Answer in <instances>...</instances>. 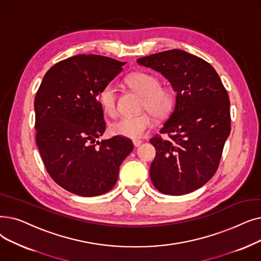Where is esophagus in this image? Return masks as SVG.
Wrapping results in <instances>:
<instances>
[{
    "mask_svg": "<svg viewBox=\"0 0 261 261\" xmlns=\"http://www.w3.org/2000/svg\"><path fill=\"white\" fill-rule=\"evenodd\" d=\"M141 144H142V141H139V140H134L133 141L134 147H139V146H141Z\"/></svg>",
    "mask_w": 261,
    "mask_h": 261,
    "instance_id": "34e87169",
    "label": "esophagus"
}]
</instances>
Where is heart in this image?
Instances as JSON below:
<instances>
[{
  "instance_id": "b5f03b06",
  "label": "heart",
  "mask_w": 261,
  "mask_h": 261,
  "mask_svg": "<svg viewBox=\"0 0 261 261\" xmlns=\"http://www.w3.org/2000/svg\"><path fill=\"white\" fill-rule=\"evenodd\" d=\"M128 85L142 96L141 108L151 113L155 118L166 117L174 108L175 97L172 90L160 87V81L152 74L138 72L127 79ZM99 103L106 114L113 116L116 113L117 94L115 85L108 83L100 89ZM151 126V117L148 113L138 115H123L113 121L110 130L113 134L129 139H139Z\"/></svg>"
}]
</instances>
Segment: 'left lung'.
<instances>
[{"label": "left lung", "instance_id": "obj_1", "mask_svg": "<svg viewBox=\"0 0 261 261\" xmlns=\"http://www.w3.org/2000/svg\"><path fill=\"white\" fill-rule=\"evenodd\" d=\"M160 72L176 92L174 111L150 143L154 188L166 195L191 193L217 172L230 134V101L214 68L182 50H168L138 60Z\"/></svg>", "mask_w": 261, "mask_h": 261}]
</instances>
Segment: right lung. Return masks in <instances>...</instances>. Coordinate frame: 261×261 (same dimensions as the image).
Masks as SVG:
<instances>
[{
	"mask_svg": "<svg viewBox=\"0 0 261 261\" xmlns=\"http://www.w3.org/2000/svg\"><path fill=\"white\" fill-rule=\"evenodd\" d=\"M126 63L75 55L44 74L34 101L36 143L48 173L73 194L92 197L115 186L119 166L133 150L122 137L97 142L106 131L98 95Z\"/></svg>",
	"mask_w": 261,
	"mask_h": 261,
	"instance_id": "right-lung-1",
	"label": "right lung"
}]
</instances>
